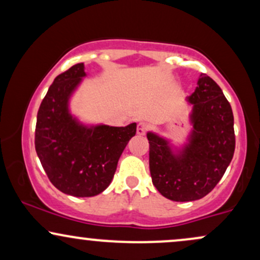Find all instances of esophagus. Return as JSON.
I'll use <instances>...</instances> for the list:
<instances>
[{
    "mask_svg": "<svg viewBox=\"0 0 260 260\" xmlns=\"http://www.w3.org/2000/svg\"><path fill=\"white\" fill-rule=\"evenodd\" d=\"M147 133V126L144 123H139L138 127H137V134L138 136H144Z\"/></svg>",
    "mask_w": 260,
    "mask_h": 260,
    "instance_id": "1",
    "label": "esophagus"
}]
</instances>
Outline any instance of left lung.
Wrapping results in <instances>:
<instances>
[{"label":"left lung","instance_id":"1","mask_svg":"<svg viewBox=\"0 0 260 260\" xmlns=\"http://www.w3.org/2000/svg\"><path fill=\"white\" fill-rule=\"evenodd\" d=\"M188 96L189 143L174 153L169 142L148 132L149 168L153 184L165 198L192 202L210 193L219 183L235 153L234 113L219 85L202 73Z\"/></svg>","mask_w":260,"mask_h":260}]
</instances>
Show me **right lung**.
Wrapping results in <instances>:
<instances>
[{
  "label": "right lung",
  "mask_w": 260,
  "mask_h": 260,
  "mask_svg": "<svg viewBox=\"0 0 260 260\" xmlns=\"http://www.w3.org/2000/svg\"><path fill=\"white\" fill-rule=\"evenodd\" d=\"M84 63L61 73L41 101L35 150L51 183L73 197H94L109 187L137 124L85 126L70 112V99L85 77Z\"/></svg>",
  "instance_id": "add662e5"
}]
</instances>
